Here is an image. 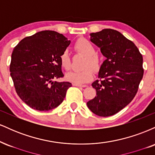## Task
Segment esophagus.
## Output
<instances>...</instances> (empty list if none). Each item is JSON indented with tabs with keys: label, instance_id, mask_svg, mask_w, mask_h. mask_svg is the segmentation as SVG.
<instances>
[{
	"label": "esophagus",
	"instance_id": "34e87169",
	"mask_svg": "<svg viewBox=\"0 0 155 155\" xmlns=\"http://www.w3.org/2000/svg\"><path fill=\"white\" fill-rule=\"evenodd\" d=\"M74 86H76V87H87L86 84H73Z\"/></svg>",
	"mask_w": 155,
	"mask_h": 155
}]
</instances>
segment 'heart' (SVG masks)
<instances>
[{
	"label": "heart",
	"mask_w": 155,
	"mask_h": 155,
	"mask_svg": "<svg viewBox=\"0 0 155 155\" xmlns=\"http://www.w3.org/2000/svg\"><path fill=\"white\" fill-rule=\"evenodd\" d=\"M74 49L79 54L85 57L81 71L70 72L66 75V79L74 84H84L92 80L95 72L99 71L101 68V59L95 53V48L91 42L85 38H80L76 41ZM60 65L65 71L71 69V59L66 50L60 56Z\"/></svg>",
	"instance_id": "1"
}]
</instances>
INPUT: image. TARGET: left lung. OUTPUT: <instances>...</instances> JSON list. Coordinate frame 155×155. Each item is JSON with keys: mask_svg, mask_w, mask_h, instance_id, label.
<instances>
[{"mask_svg": "<svg viewBox=\"0 0 155 155\" xmlns=\"http://www.w3.org/2000/svg\"><path fill=\"white\" fill-rule=\"evenodd\" d=\"M90 36L106 60L99 71L101 79L92 84L95 97L87 105L97 116H112L136 96L143 76V57L133 41L115 30L104 29Z\"/></svg>", "mask_w": 155, "mask_h": 155, "instance_id": "8db88e82", "label": "left lung"}]
</instances>
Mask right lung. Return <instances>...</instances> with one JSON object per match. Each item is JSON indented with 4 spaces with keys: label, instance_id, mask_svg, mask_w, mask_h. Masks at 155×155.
<instances>
[{
    "label": "right lung",
    "instance_id": "obj_1",
    "mask_svg": "<svg viewBox=\"0 0 155 155\" xmlns=\"http://www.w3.org/2000/svg\"><path fill=\"white\" fill-rule=\"evenodd\" d=\"M71 43L63 34L43 31L25 37L15 47L9 70L17 95L37 111L58 107L65 98L68 81L63 78L60 56Z\"/></svg>",
    "mask_w": 155,
    "mask_h": 155
}]
</instances>
